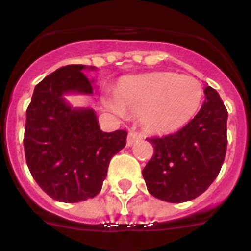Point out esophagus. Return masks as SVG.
Here are the masks:
<instances>
[{
    "mask_svg": "<svg viewBox=\"0 0 251 251\" xmlns=\"http://www.w3.org/2000/svg\"><path fill=\"white\" fill-rule=\"evenodd\" d=\"M138 139H142V135L137 133L135 130H130L129 135H127V146H133L134 142H137Z\"/></svg>",
    "mask_w": 251,
    "mask_h": 251,
    "instance_id": "1",
    "label": "esophagus"
}]
</instances>
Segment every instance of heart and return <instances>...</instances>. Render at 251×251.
<instances>
[{
	"label": "heart",
	"mask_w": 251,
	"mask_h": 251,
	"mask_svg": "<svg viewBox=\"0 0 251 251\" xmlns=\"http://www.w3.org/2000/svg\"><path fill=\"white\" fill-rule=\"evenodd\" d=\"M202 98V84L194 76L152 73L122 80L116 90V100H109L108 105L118 114L125 109L142 113L147 127L167 133L190 121Z\"/></svg>",
	"instance_id": "heart-1"
}]
</instances>
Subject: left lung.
<instances>
[{"label":"left lung","mask_w":251,"mask_h":251,"mask_svg":"<svg viewBox=\"0 0 251 251\" xmlns=\"http://www.w3.org/2000/svg\"><path fill=\"white\" fill-rule=\"evenodd\" d=\"M204 102L182 129L165 137L147 138L153 155L142 172L155 198L182 203L208 189L224 163L228 112L212 87L204 88Z\"/></svg>","instance_id":"1"}]
</instances>
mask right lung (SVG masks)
<instances>
[{"mask_svg": "<svg viewBox=\"0 0 251 251\" xmlns=\"http://www.w3.org/2000/svg\"><path fill=\"white\" fill-rule=\"evenodd\" d=\"M84 65L45 76L25 112V155L37 185L58 202L75 203L100 193L110 159L126 145L125 130L104 133L92 109H73L64 95L92 94Z\"/></svg>", "mask_w": 251, "mask_h": 251, "instance_id": "1", "label": "right lung"}]
</instances>
